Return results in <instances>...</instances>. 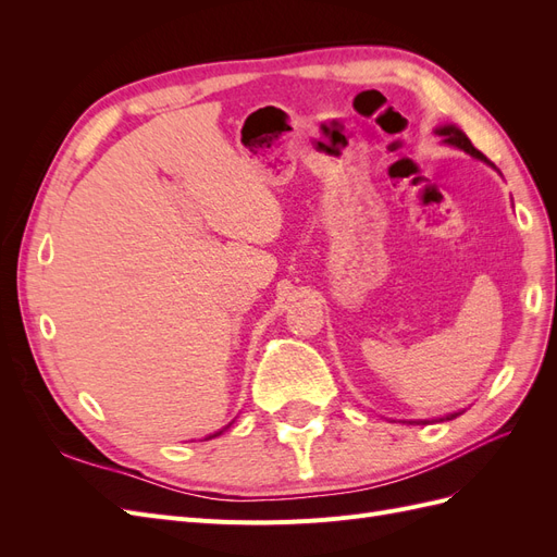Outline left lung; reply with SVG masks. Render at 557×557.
<instances>
[{
  "label": "left lung",
  "mask_w": 557,
  "mask_h": 557,
  "mask_svg": "<svg viewBox=\"0 0 557 557\" xmlns=\"http://www.w3.org/2000/svg\"><path fill=\"white\" fill-rule=\"evenodd\" d=\"M436 134H440V137H444V144H448V146H455V148H460V150H465V153H469L471 158H476V160H481V162H485V164H491L493 170H495V164L487 160L481 150H476L474 146H471V141H469V137L467 134L458 127V125H442V127H436L434 129ZM462 411H453V413H448V416H444V418H434V420H453V418H458ZM409 423H430V420H409Z\"/></svg>",
  "instance_id": "1"
}]
</instances>
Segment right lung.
<instances>
[{
  "label": "right lung",
  "instance_id": "add662e5",
  "mask_svg": "<svg viewBox=\"0 0 557 557\" xmlns=\"http://www.w3.org/2000/svg\"><path fill=\"white\" fill-rule=\"evenodd\" d=\"M230 425H232V423H230ZM230 425H227V428H230ZM227 428H225V430H227ZM218 434H223V430H221V432H215V434H209L207 440H213V436H218Z\"/></svg>",
  "mask_w": 557,
  "mask_h": 557
}]
</instances>
